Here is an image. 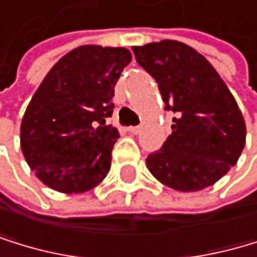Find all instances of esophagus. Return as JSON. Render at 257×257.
<instances>
[{"label":"esophagus","instance_id":"1","mask_svg":"<svg viewBox=\"0 0 257 257\" xmlns=\"http://www.w3.org/2000/svg\"><path fill=\"white\" fill-rule=\"evenodd\" d=\"M127 131L136 136V134H139V133L142 131V127H141V126H130V127H127Z\"/></svg>","mask_w":257,"mask_h":257}]
</instances>
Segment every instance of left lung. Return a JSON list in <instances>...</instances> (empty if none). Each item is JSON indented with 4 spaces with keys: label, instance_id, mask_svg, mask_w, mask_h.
I'll return each instance as SVG.
<instances>
[{
    "label": "left lung",
    "instance_id": "8db88e82",
    "mask_svg": "<svg viewBox=\"0 0 257 257\" xmlns=\"http://www.w3.org/2000/svg\"><path fill=\"white\" fill-rule=\"evenodd\" d=\"M136 60L172 110V134L147 167L177 191H199L218 182L240 158L246 126L232 93L204 56L178 41L133 47Z\"/></svg>",
    "mask_w": 257,
    "mask_h": 257
}]
</instances>
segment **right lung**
Listing matches in <instances>:
<instances>
[{"label": "right lung", "mask_w": 257, "mask_h": 257, "mask_svg": "<svg viewBox=\"0 0 257 257\" xmlns=\"http://www.w3.org/2000/svg\"><path fill=\"white\" fill-rule=\"evenodd\" d=\"M130 63L123 47L82 45L45 75L20 126L23 156L44 185L85 193L109 174L120 134L105 118L112 116L113 88Z\"/></svg>", "instance_id": "obj_1"}]
</instances>
